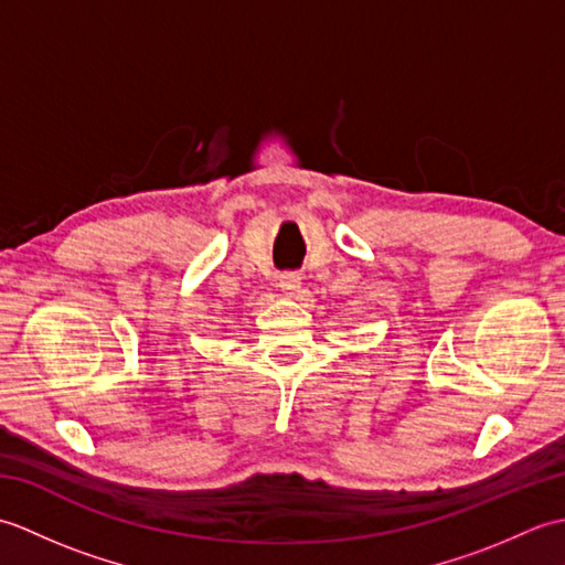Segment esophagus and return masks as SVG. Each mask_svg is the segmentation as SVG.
<instances>
[{"label": "esophagus", "instance_id": "esophagus-1", "mask_svg": "<svg viewBox=\"0 0 565 565\" xmlns=\"http://www.w3.org/2000/svg\"><path fill=\"white\" fill-rule=\"evenodd\" d=\"M279 286H281V294L284 296H296L298 291H301V276L289 271V274H281L279 276Z\"/></svg>", "mask_w": 565, "mask_h": 565}]
</instances>
